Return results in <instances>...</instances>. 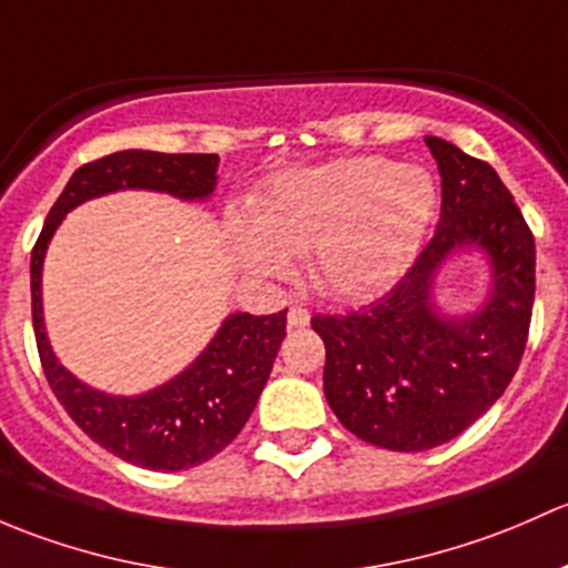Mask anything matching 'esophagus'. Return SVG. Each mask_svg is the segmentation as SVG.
<instances>
[{"mask_svg": "<svg viewBox=\"0 0 568 568\" xmlns=\"http://www.w3.org/2000/svg\"><path fill=\"white\" fill-rule=\"evenodd\" d=\"M312 323V314H308L306 306H292L290 314H286V325L292 327V331H297V327H306Z\"/></svg>", "mask_w": 568, "mask_h": 568, "instance_id": "esophagus-1", "label": "esophagus"}]
</instances>
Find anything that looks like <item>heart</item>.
<instances>
[{
  "mask_svg": "<svg viewBox=\"0 0 568 568\" xmlns=\"http://www.w3.org/2000/svg\"><path fill=\"white\" fill-rule=\"evenodd\" d=\"M435 183L418 166L349 158L290 174L235 226V254L260 276H286L290 256L314 251V284L327 297L364 301L402 276L435 213Z\"/></svg>",
  "mask_w": 568,
  "mask_h": 568,
  "instance_id": "heart-1",
  "label": "heart"
}]
</instances>
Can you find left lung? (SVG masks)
Returning a JSON list of instances; mask_svg holds the SVG:
<instances>
[{"label":"left lung","instance_id":"obj_1","mask_svg":"<svg viewBox=\"0 0 568 568\" xmlns=\"http://www.w3.org/2000/svg\"><path fill=\"white\" fill-rule=\"evenodd\" d=\"M443 180L440 224L410 271L347 314H317L325 399L344 429L388 452H426L462 435L511 383L536 292V243L487 161L426 136ZM481 247L494 290L478 313L443 318L430 303L448 255Z\"/></svg>","mask_w":568,"mask_h":568}]
</instances>
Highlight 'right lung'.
<instances>
[{
	"label": "right lung",
	"mask_w": 568,
	"mask_h": 568,
	"mask_svg": "<svg viewBox=\"0 0 568 568\" xmlns=\"http://www.w3.org/2000/svg\"><path fill=\"white\" fill-rule=\"evenodd\" d=\"M219 155L122 150L84 163L49 210L32 248V325L40 364L70 418L114 457L148 470H189L224 452L254 413L286 336V308L267 317L232 314L202 355L155 390L109 396L75 379L57 361L43 325L45 248L75 204L111 191L142 189L180 199H207L215 189Z\"/></svg>",
	"instance_id": "add662e5"
}]
</instances>
